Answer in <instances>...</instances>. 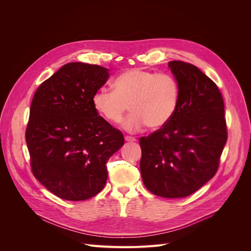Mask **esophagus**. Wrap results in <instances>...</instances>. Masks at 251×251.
<instances>
[{"label": "esophagus", "mask_w": 251, "mask_h": 251, "mask_svg": "<svg viewBox=\"0 0 251 251\" xmlns=\"http://www.w3.org/2000/svg\"><path fill=\"white\" fill-rule=\"evenodd\" d=\"M125 140L126 141H131V142H133V141H136V138L135 137H132V136H125Z\"/></svg>", "instance_id": "esophagus-1"}]
</instances>
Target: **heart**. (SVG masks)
<instances>
[{"label":"heart","mask_w":251,"mask_h":251,"mask_svg":"<svg viewBox=\"0 0 251 251\" xmlns=\"http://www.w3.org/2000/svg\"><path fill=\"white\" fill-rule=\"evenodd\" d=\"M180 84L170 73H155L133 68L119 75L114 89H98L92 103L97 112L110 123L118 124L130 105L132 111L125 119L123 128L138 132L147 125L151 129L165 126L177 111Z\"/></svg>","instance_id":"1"}]
</instances>
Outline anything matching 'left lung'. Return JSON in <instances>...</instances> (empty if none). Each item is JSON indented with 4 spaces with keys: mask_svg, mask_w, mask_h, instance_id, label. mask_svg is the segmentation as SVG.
Masks as SVG:
<instances>
[{
    "mask_svg": "<svg viewBox=\"0 0 251 251\" xmlns=\"http://www.w3.org/2000/svg\"><path fill=\"white\" fill-rule=\"evenodd\" d=\"M180 84L173 118L149 136L139 138L140 172L151 193L185 197L212 179L228 138L225 107L217 84L196 66L171 61Z\"/></svg>",
    "mask_w": 251,
    "mask_h": 251,
    "instance_id": "8db88e82",
    "label": "left lung"
}]
</instances>
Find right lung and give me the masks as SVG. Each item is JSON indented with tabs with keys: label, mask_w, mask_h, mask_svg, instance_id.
Here are the masks:
<instances>
[{
	"label": "right lung",
	"mask_w": 251,
	"mask_h": 251,
	"mask_svg": "<svg viewBox=\"0 0 251 251\" xmlns=\"http://www.w3.org/2000/svg\"><path fill=\"white\" fill-rule=\"evenodd\" d=\"M109 76L99 65L68 63L32 99L25 132L32 174L62 200L86 201L100 192L108 179L105 164L124 144L121 131L92 103Z\"/></svg>",
	"instance_id": "right-lung-1"
}]
</instances>
